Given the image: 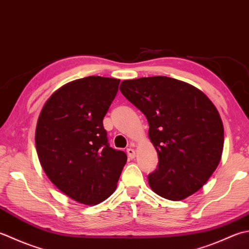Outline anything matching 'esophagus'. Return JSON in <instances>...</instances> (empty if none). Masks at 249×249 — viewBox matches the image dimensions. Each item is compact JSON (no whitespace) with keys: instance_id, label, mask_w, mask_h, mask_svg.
Instances as JSON below:
<instances>
[{"instance_id":"34e87169","label":"esophagus","mask_w":249,"mask_h":249,"mask_svg":"<svg viewBox=\"0 0 249 249\" xmlns=\"http://www.w3.org/2000/svg\"><path fill=\"white\" fill-rule=\"evenodd\" d=\"M126 152H127L129 159H134L136 157V152L133 148H128L127 150H126Z\"/></svg>"}]
</instances>
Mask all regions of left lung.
<instances>
[{
	"label": "left lung",
	"instance_id": "1",
	"mask_svg": "<svg viewBox=\"0 0 249 249\" xmlns=\"http://www.w3.org/2000/svg\"><path fill=\"white\" fill-rule=\"evenodd\" d=\"M120 90L144 114L159 164L148 180L170 201H181L201 189L220 162L223 125L205 94L167 76L121 83Z\"/></svg>",
	"mask_w": 249,
	"mask_h": 249
}]
</instances>
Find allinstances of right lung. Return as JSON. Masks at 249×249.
Here are the masks:
<instances>
[{"label":"right lung","mask_w":249,"mask_h":249,"mask_svg":"<svg viewBox=\"0 0 249 249\" xmlns=\"http://www.w3.org/2000/svg\"><path fill=\"white\" fill-rule=\"evenodd\" d=\"M120 80L87 76L63 85L38 116L36 145L47 177L68 196L96 205L115 191L127 155L110 147L105 115Z\"/></svg>","instance_id":"1"}]
</instances>
